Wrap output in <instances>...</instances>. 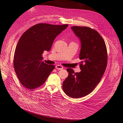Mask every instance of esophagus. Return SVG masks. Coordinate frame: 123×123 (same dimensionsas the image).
Instances as JSON below:
<instances>
[{"label": "esophagus", "mask_w": 123, "mask_h": 123, "mask_svg": "<svg viewBox=\"0 0 123 123\" xmlns=\"http://www.w3.org/2000/svg\"><path fill=\"white\" fill-rule=\"evenodd\" d=\"M55 68L56 69H60H60H63V67L62 66H61V65H56L55 66Z\"/></svg>", "instance_id": "1"}]
</instances>
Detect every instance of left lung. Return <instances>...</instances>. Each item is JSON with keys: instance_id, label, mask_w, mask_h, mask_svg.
<instances>
[{"instance_id": "left-lung-1", "label": "left lung", "mask_w": 123, "mask_h": 123, "mask_svg": "<svg viewBox=\"0 0 123 123\" xmlns=\"http://www.w3.org/2000/svg\"><path fill=\"white\" fill-rule=\"evenodd\" d=\"M81 43L79 55L81 71L67 68L68 77L62 89L71 98H80L90 93L100 82L107 68V50L105 41L98 31L86 26L71 27Z\"/></svg>"}]
</instances>
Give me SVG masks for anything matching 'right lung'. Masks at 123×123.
<instances>
[{
    "instance_id": "obj_1",
    "label": "right lung",
    "mask_w": 123,
    "mask_h": 123,
    "mask_svg": "<svg viewBox=\"0 0 123 123\" xmlns=\"http://www.w3.org/2000/svg\"><path fill=\"white\" fill-rule=\"evenodd\" d=\"M68 25L38 23L25 31L17 43L13 58L15 72L20 83L29 90L43 85L55 66L43 61L44 51H49L57 36Z\"/></svg>"
}]
</instances>
